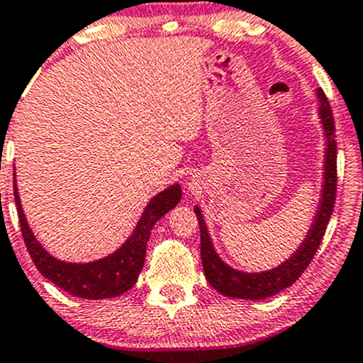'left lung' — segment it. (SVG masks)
<instances>
[{"instance_id":"obj_1","label":"left lung","mask_w":363,"mask_h":363,"mask_svg":"<svg viewBox=\"0 0 363 363\" xmlns=\"http://www.w3.org/2000/svg\"><path fill=\"white\" fill-rule=\"evenodd\" d=\"M316 101H318L320 125H322L323 139H325L322 191H320L318 205H316L310 230L306 231V236L299 243V247L285 261H281L272 269H266V272H242V269L233 268L217 254L211 235H208V226L205 223L201 208L194 205V213H196L198 224H200L201 264H203L205 278L223 296L249 301H262L266 297L277 296L284 289L291 287L294 281L304 273L316 249L322 243L327 224H329L334 211L335 184H337V175H335V162H337V147L335 146L337 144L334 140L333 111H330V106L322 89H316Z\"/></svg>"}]
</instances>
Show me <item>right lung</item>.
<instances>
[{"label": "right lung", "instance_id": "right-lung-1", "mask_svg": "<svg viewBox=\"0 0 363 363\" xmlns=\"http://www.w3.org/2000/svg\"><path fill=\"white\" fill-rule=\"evenodd\" d=\"M13 196L24 243L40 273L71 296L97 301L121 296L135 285L137 278L143 272L144 259H146V245L151 236L152 226L156 224V220L162 219L181 201L182 191L181 186L175 182V184L160 191L156 196H152L144 208L140 219L137 220L130 236L113 254L89 262L62 261L41 245L40 240L30 230L28 219H26L21 196H18L17 182H15V174Z\"/></svg>", "mask_w": 363, "mask_h": 363}]
</instances>
